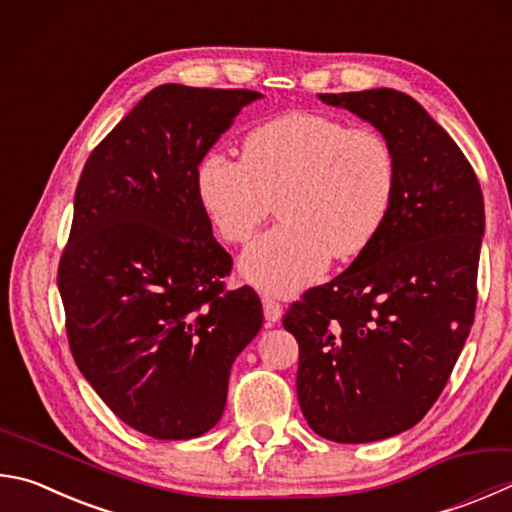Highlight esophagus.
Here are the masks:
<instances>
[{"instance_id": "obj_1", "label": "esophagus", "mask_w": 512, "mask_h": 512, "mask_svg": "<svg viewBox=\"0 0 512 512\" xmlns=\"http://www.w3.org/2000/svg\"><path fill=\"white\" fill-rule=\"evenodd\" d=\"M262 304H264V315L268 322H277L282 318V304L275 300L271 295H264L262 297Z\"/></svg>"}]
</instances>
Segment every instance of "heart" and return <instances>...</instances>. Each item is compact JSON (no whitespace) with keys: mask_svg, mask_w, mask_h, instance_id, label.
Segmentation results:
<instances>
[{"mask_svg":"<svg viewBox=\"0 0 512 512\" xmlns=\"http://www.w3.org/2000/svg\"><path fill=\"white\" fill-rule=\"evenodd\" d=\"M396 183V154L383 134L318 111L259 123L241 141V161L208 152L197 165L201 206L230 244H246L277 199L282 224L241 257L246 280L275 295L318 280L331 257L365 253L389 217Z\"/></svg>","mask_w":512,"mask_h":512,"instance_id":"heart-1","label":"heart"}]
</instances>
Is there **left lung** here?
Here are the masks:
<instances>
[{
    "label": "left lung",
    "mask_w": 512,
    "mask_h": 512,
    "mask_svg": "<svg viewBox=\"0 0 512 512\" xmlns=\"http://www.w3.org/2000/svg\"><path fill=\"white\" fill-rule=\"evenodd\" d=\"M383 134L398 183L383 230L345 273L284 315L300 345L297 401L315 434L371 443L414 427L441 396L475 320L486 215L450 134L396 89L320 94Z\"/></svg>",
    "instance_id": "obj_1"
}]
</instances>
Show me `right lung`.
Here are the masks:
<instances>
[{"mask_svg": "<svg viewBox=\"0 0 512 512\" xmlns=\"http://www.w3.org/2000/svg\"><path fill=\"white\" fill-rule=\"evenodd\" d=\"M248 89H152L80 174L58 286L76 365L120 421L183 441L224 414L230 367L259 329L250 286L226 291L232 257L212 237L197 165Z\"/></svg>", "mask_w": 512, "mask_h": 512, "instance_id": "1", "label": "right lung"}]
</instances>
